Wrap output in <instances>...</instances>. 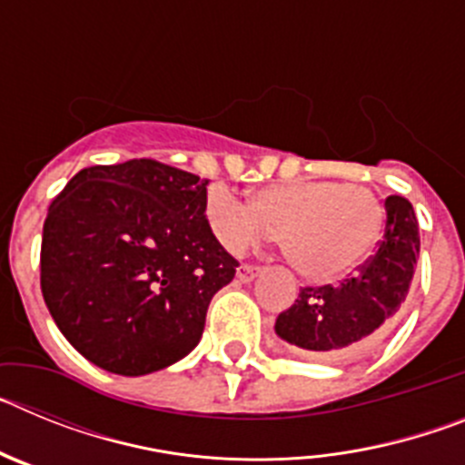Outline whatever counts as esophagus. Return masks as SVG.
Returning a JSON list of instances; mask_svg holds the SVG:
<instances>
[{
	"label": "esophagus",
	"mask_w": 465,
	"mask_h": 465,
	"mask_svg": "<svg viewBox=\"0 0 465 465\" xmlns=\"http://www.w3.org/2000/svg\"><path fill=\"white\" fill-rule=\"evenodd\" d=\"M258 274H261V268H253V265H240V268H237V279H240L242 283L253 282Z\"/></svg>",
	"instance_id": "obj_1"
}]
</instances>
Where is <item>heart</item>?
I'll return each instance as SVG.
<instances>
[{
	"mask_svg": "<svg viewBox=\"0 0 465 465\" xmlns=\"http://www.w3.org/2000/svg\"><path fill=\"white\" fill-rule=\"evenodd\" d=\"M216 240L232 253L282 235L283 256L302 277L332 282L361 268L384 230V204L361 183L302 179L265 186L242 203L225 188L204 197Z\"/></svg>",
	"mask_w": 465,
	"mask_h": 465,
	"instance_id": "1",
	"label": "heart"
}]
</instances>
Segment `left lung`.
<instances>
[{"instance_id": "8db88e82", "label": "left lung", "mask_w": 465, "mask_h": 465, "mask_svg": "<svg viewBox=\"0 0 465 465\" xmlns=\"http://www.w3.org/2000/svg\"><path fill=\"white\" fill-rule=\"evenodd\" d=\"M384 209V235L375 256L340 286L300 289L298 300L277 316V338L307 356L344 359L363 354L389 335L417 268L419 225L405 197H386Z\"/></svg>"}]
</instances>
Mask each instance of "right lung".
<instances>
[{"label":"right lung","mask_w":465,"mask_h":465,"mask_svg":"<svg viewBox=\"0 0 465 465\" xmlns=\"http://www.w3.org/2000/svg\"><path fill=\"white\" fill-rule=\"evenodd\" d=\"M207 186L139 158L85 167L51 203L41 293L90 363L139 377L197 347L209 302L237 268L204 216Z\"/></svg>","instance_id":"obj_1"}]
</instances>
